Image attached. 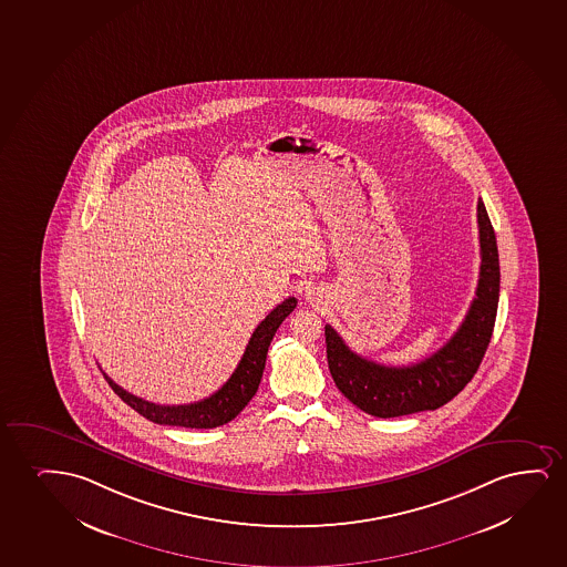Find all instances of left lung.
Here are the masks:
<instances>
[{
  "label": "left lung",
  "mask_w": 567,
  "mask_h": 567,
  "mask_svg": "<svg viewBox=\"0 0 567 567\" xmlns=\"http://www.w3.org/2000/svg\"><path fill=\"white\" fill-rule=\"evenodd\" d=\"M481 269L477 292L464 323L454 337L420 363L389 368L352 352L331 324H324L327 361L332 381L360 410L375 417H400L436 410L457 396L477 373L493 337L498 296L501 264L494 228L481 199L477 204Z\"/></svg>",
  "instance_id": "8db88e82"
}]
</instances>
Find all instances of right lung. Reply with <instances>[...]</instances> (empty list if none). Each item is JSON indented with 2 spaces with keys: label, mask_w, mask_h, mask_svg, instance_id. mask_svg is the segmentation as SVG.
<instances>
[{
  "label": "right lung",
  "mask_w": 567,
  "mask_h": 567,
  "mask_svg": "<svg viewBox=\"0 0 567 567\" xmlns=\"http://www.w3.org/2000/svg\"><path fill=\"white\" fill-rule=\"evenodd\" d=\"M295 296L287 298L272 309L269 316L258 324V329L251 334L250 342L246 346L243 360L236 365L235 373L230 375L221 389L214 392L212 396L204 398L194 404L162 405L147 402L142 398L134 396L117 383H113L110 377L103 373L105 381L110 383L113 392L117 394L125 404L144 415L146 420L154 421L157 425L186 426V429H214L225 425L228 421L235 420L238 413L248 405L251 396L258 392L259 381L264 375L267 350L271 344L275 332L280 323L295 311Z\"/></svg>",
  "instance_id": "1"
}]
</instances>
